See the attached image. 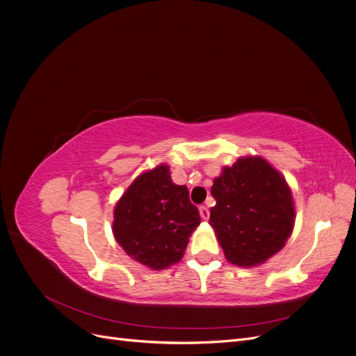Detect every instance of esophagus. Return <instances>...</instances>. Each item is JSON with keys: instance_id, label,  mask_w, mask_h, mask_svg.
<instances>
[{"instance_id": "esophagus-1", "label": "esophagus", "mask_w": 356, "mask_h": 356, "mask_svg": "<svg viewBox=\"0 0 356 356\" xmlns=\"http://www.w3.org/2000/svg\"><path fill=\"white\" fill-rule=\"evenodd\" d=\"M199 212H200L202 220H208L209 218V209L204 207V204H202V207L199 208Z\"/></svg>"}]
</instances>
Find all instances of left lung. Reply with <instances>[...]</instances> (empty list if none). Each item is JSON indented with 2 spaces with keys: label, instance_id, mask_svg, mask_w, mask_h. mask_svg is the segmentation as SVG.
Here are the masks:
<instances>
[{
  "label": "left lung",
  "instance_id": "1",
  "mask_svg": "<svg viewBox=\"0 0 356 356\" xmlns=\"http://www.w3.org/2000/svg\"><path fill=\"white\" fill-rule=\"evenodd\" d=\"M209 224L227 260L257 266L281 251L294 225L284 177L261 157H242L213 179Z\"/></svg>",
  "mask_w": 356,
  "mask_h": 356
}]
</instances>
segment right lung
<instances>
[{
	"label": "right lung",
	"instance_id": "right-lung-1",
	"mask_svg": "<svg viewBox=\"0 0 356 356\" xmlns=\"http://www.w3.org/2000/svg\"><path fill=\"white\" fill-rule=\"evenodd\" d=\"M200 222L188 188L172 182L160 165L139 175L114 209L113 233L124 252L154 270L178 263Z\"/></svg>",
	"mask_w": 356,
	"mask_h": 356
}]
</instances>
